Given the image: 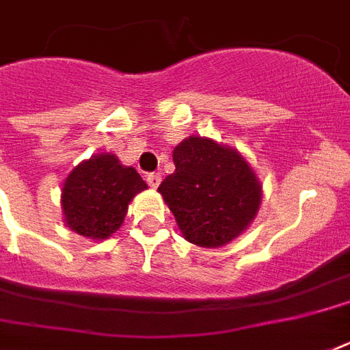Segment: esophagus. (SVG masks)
Returning <instances> with one entry per match:
<instances>
[{
  "mask_svg": "<svg viewBox=\"0 0 350 350\" xmlns=\"http://www.w3.org/2000/svg\"><path fill=\"white\" fill-rule=\"evenodd\" d=\"M147 183L152 189H156V187L161 183V176H159V172H150V174H147Z\"/></svg>",
  "mask_w": 350,
  "mask_h": 350,
  "instance_id": "esophagus-1",
  "label": "esophagus"
}]
</instances>
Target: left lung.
Returning a JSON list of instances; mask_svg holds the SVG:
<instances>
[{
	"mask_svg": "<svg viewBox=\"0 0 350 350\" xmlns=\"http://www.w3.org/2000/svg\"><path fill=\"white\" fill-rule=\"evenodd\" d=\"M176 170L158 191L183 238L200 247H221L254 219L261 187L234 148L192 136L172 152Z\"/></svg>",
	"mask_w": 350,
	"mask_h": 350,
	"instance_id": "obj_1",
	"label": "left lung"
}]
</instances>
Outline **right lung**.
<instances>
[{
  "mask_svg": "<svg viewBox=\"0 0 350 350\" xmlns=\"http://www.w3.org/2000/svg\"><path fill=\"white\" fill-rule=\"evenodd\" d=\"M145 189L147 183L136 169L123 167L116 156H94L79 163L65 180V224L85 238H109L123 224L132 198Z\"/></svg>",
  "mask_w": 350,
  "mask_h": 350,
  "instance_id": "obj_1",
  "label": "right lung"
}]
</instances>
